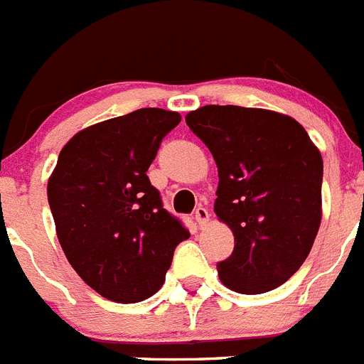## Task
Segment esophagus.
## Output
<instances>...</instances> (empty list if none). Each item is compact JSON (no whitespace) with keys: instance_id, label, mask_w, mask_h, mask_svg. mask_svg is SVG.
Returning a JSON list of instances; mask_svg holds the SVG:
<instances>
[{"instance_id":"34e87169","label":"esophagus","mask_w":364,"mask_h":364,"mask_svg":"<svg viewBox=\"0 0 364 364\" xmlns=\"http://www.w3.org/2000/svg\"><path fill=\"white\" fill-rule=\"evenodd\" d=\"M194 219L198 223V227H205L208 221H210V211L205 210V208H198V210L194 211Z\"/></svg>"}]
</instances>
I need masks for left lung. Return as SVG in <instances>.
I'll return each mask as SVG.
<instances>
[{"mask_svg":"<svg viewBox=\"0 0 364 364\" xmlns=\"http://www.w3.org/2000/svg\"><path fill=\"white\" fill-rule=\"evenodd\" d=\"M185 121L213 154V210L234 234L219 279L242 294L279 287L310 255L321 225L319 149L293 117L270 109L204 105Z\"/></svg>","mask_w":364,"mask_h":364,"instance_id":"1","label":"left lung"}]
</instances>
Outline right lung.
<instances>
[{"instance_id":"add662e5","label":"right lung","mask_w":364,"mask_h":364,"mask_svg":"<svg viewBox=\"0 0 364 364\" xmlns=\"http://www.w3.org/2000/svg\"><path fill=\"white\" fill-rule=\"evenodd\" d=\"M176 111L145 107L77 132L60 151L47 196L65 257L104 299L132 304L166 279L191 234L162 208L147 170Z\"/></svg>"}]
</instances>
